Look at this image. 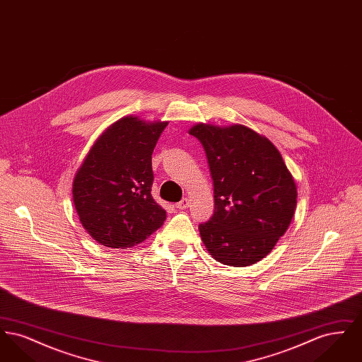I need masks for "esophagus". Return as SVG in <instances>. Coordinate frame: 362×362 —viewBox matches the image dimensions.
Wrapping results in <instances>:
<instances>
[{
	"instance_id": "obj_1",
	"label": "esophagus",
	"mask_w": 362,
	"mask_h": 362,
	"mask_svg": "<svg viewBox=\"0 0 362 362\" xmlns=\"http://www.w3.org/2000/svg\"><path fill=\"white\" fill-rule=\"evenodd\" d=\"M189 199H187V198H183L180 202H177V204H176V207H177V209H180V210H185V209H187V207H189Z\"/></svg>"
}]
</instances>
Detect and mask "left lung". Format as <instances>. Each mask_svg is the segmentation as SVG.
I'll return each mask as SVG.
<instances>
[{"label": "left lung", "mask_w": 362, "mask_h": 362, "mask_svg": "<svg viewBox=\"0 0 362 362\" xmlns=\"http://www.w3.org/2000/svg\"><path fill=\"white\" fill-rule=\"evenodd\" d=\"M205 151L214 185V214L199 225L217 262L244 267L272 252L288 230L297 186L276 145L244 124L197 123L189 130Z\"/></svg>", "instance_id": "8db88e82"}]
</instances>
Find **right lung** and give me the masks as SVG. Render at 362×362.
Returning <instances> with one entry per match:
<instances>
[{"label":"right lung","instance_id":"obj_1","mask_svg":"<svg viewBox=\"0 0 362 362\" xmlns=\"http://www.w3.org/2000/svg\"><path fill=\"white\" fill-rule=\"evenodd\" d=\"M168 122L127 115L96 138L76 171L71 194L78 220L93 240L132 248L167 218L152 194V153Z\"/></svg>","mask_w":362,"mask_h":362}]
</instances>
